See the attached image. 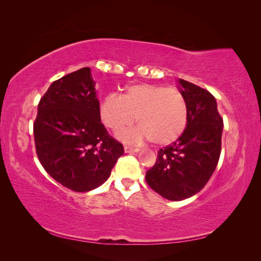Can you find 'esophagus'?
I'll return each mask as SVG.
<instances>
[{
  "label": "esophagus",
  "mask_w": 261,
  "mask_h": 261,
  "mask_svg": "<svg viewBox=\"0 0 261 261\" xmlns=\"http://www.w3.org/2000/svg\"><path fill=\"white\" fill-rule=\"evenodd\" d=\"M124 151L126 153H130V152H137L139 151L138 148H134V147H129V146H124Z\"/></svg>",
  "instance_id": "1"
}]
</instances>
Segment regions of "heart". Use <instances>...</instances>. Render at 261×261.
I'll list each match as a JSON object with an SVG mask.
<instances>
[{"label": "heart", "mask_w": 261, "mask_h": 261, "mask_svg": "<svg viewBox=\"0 0 261 261\" xmlns=\"http://www.w3.org/2000/svg\"><path fill=\"white\" fill-rule=\"evenodd\" d=\"M99 114L109 129L120 132L135 120L137 127L118 134L125 143L139 144L146 139L165 146L184 133L188 121L187 102L175 87L153 84L129 86L122 97L109 94L101 101Z\"/></svg>", "instance_id": "1"}]
</instances>
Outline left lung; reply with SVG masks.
Returning a JSON list of instances; mask_svg holds the SVG:
<instances>
[{"instance_id": "8db88e82", "label": "left lung", "mask_w": 261, "mask_h": 261, "mask_svg": "<svg viewBox=\"0 0 261 261\" xmlns=\"http://www.w3.org/2000/svg\"><path fill=\"white\" fill-rule=\"evenodd\" d=\"M188 107L187 126L181 136L158 151L156 162L146 181L169 200H183L204 187L221 153L223 120L212 94L199 86L178 81Z\"/></svg>"}]
</instances>
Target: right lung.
<instances>
[{
  "mask_svg": "<svg viewBox=\"0 0 261 261\" xmlns=\"http://www.w3.org/2000/svg\"><path fill=\"white\" fill-rule=\"evenodd\" d=\"M34 136L43 169L78 193L103 184L124 153L123 145L101 123L89 67L51 84L38 105Z\"/></svg>",
  "mask_w": 261,
  "mask_h": 261,
  "instance_id": "add662e5",
  "label": "right lung"
}]
</instances>
